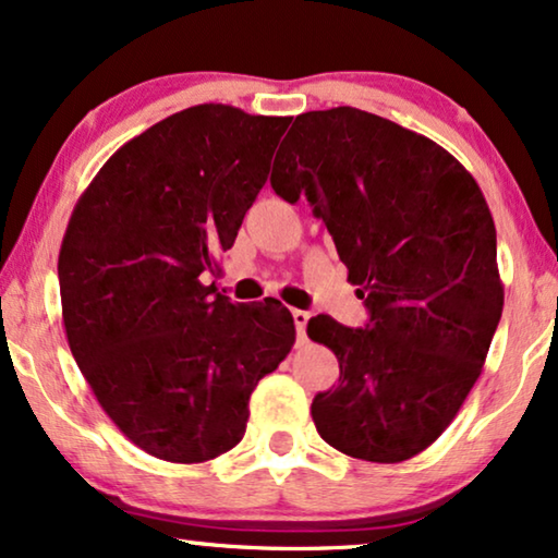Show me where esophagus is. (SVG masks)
Instances as JSON below:
<instances>
[{
  "instance_id": "1",
  "label": "esophagus",
  "mask_w": 558,
  "mask_h": 558,
  "mask_svg": "<svg viewBox=\"0 0 558 558\" xmlns=\"http://www.w3.org/2000/svg\"><path fill=\"white\" fill-rule=\"evenodd\" d=\"M292 317H294L296 335L304 338V330H307V323H310V312L307 310H292Z\"/></svg>"
}]
</instances>
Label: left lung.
<instances>
[{
  "mask_svg": "<svg viewBox=\"0 0 558 558\" xmlns=\"http://www.w3.org/2000/svg\"><path fill=\"white\" fill-rule=\"evenodd\" d=\"M287 136L271 187L289 203L307 195L371 315L357 330L307 323L340 363L312 418L342 454L411 460L452 424L500 323L490 208L447 149L376 113L307 111Z\"/></svg>",
  "mask_w": 558,
  "mask_h": 558,
  "instance_id": "8db88e82",
  "label": "left lung"
}]
</instances>
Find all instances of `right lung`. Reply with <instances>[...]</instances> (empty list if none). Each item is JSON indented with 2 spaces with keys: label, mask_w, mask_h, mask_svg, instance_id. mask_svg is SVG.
<instances>
[{
  "label": "right lung",
  "mask_w": 558,
  "mask_h": 558,
  "mask_svg": "<svg viewBox=\"0 0 558 558\" xmlns=\"http://www.w3.org/2000/svg\"><path fill=\"white\" fill-rule=\"evenodd\" d=\"M292 117L226 104L172 113L113 151L58 256L71 353L119 432L165 462L216 460L294 345L274 296L233 304L203 274L231 248Z\"/></svg>",
  "instance_id": "add662e5"
}]
</instances>
